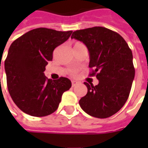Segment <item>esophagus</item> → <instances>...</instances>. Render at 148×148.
I'll list each match as a JSON object with an SVG mask.
<instances>
[{"label": "esophagus", "mask_w": 148, "mask_h": 148, "mask_svg": "<svg viewBox=\"0 0 148 148\" xmlns=\"http://www.w3.org/2000/svg\"><path fill=\"white\" fill-rule=\"evenodd\" d=\"M71 83H72V86L74 87L77 85V82H76V81H72V82H71Z\"/></svg>", "instance_id": "1"}]
</instances>
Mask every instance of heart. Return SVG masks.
Segmentation results:
<instances>
[{
    "mask_svg": "<svg viewBox=\"0 0 148 148\" xmlns=\"http://www.w3.org/2000/svg\"><path fill=\"white\" fill-rule=\"evenodd\" d=\"M84 45L83 43H82V42H74V48H77V47H80V46H82ZM70 73H71V74L72 75V76H76L77 74V73H78V71L77 70H76V69H74V70H71V71H70Z\"/></svg>",
    "mask_w": 148,
    "mask_h": 148,
    "instance_id": "heart-1",
    "label": "heart"
}]
</instances>
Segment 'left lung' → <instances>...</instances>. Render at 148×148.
<instances>
[{"instance_id": "obj_1", "label": "left lung", "mask_w": 148, "mask_h": 148, "mask_svg": "<svg viewBox=\"0 0 148 148\" xmlns=\"http://www.w3.org/2000/svg\"><path fill=\"white\" fill-rule=\"evenodd\" d=\"M72 39L82 41L90 52V76L99 80L97 86L84 82L88 91L79 101L87 114L107 118L116 113L127 101L135 77L132 52L124 38L104 27L77 30Z\"/></svg>"}]
</instances>
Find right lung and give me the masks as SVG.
I'll list each match as a JSON object with an SVG mask.
<instances>
[{"label": "right lung", "instance_id": "add662e5", "mask_svg": "<svg viewBox=\"0 0 148 148\" xmlns=\"http://www.w3.org/2000/svg\"><path fill=\"white\" fill-rule=\"evenodd\" d=\"M72 31L39 27L19 37L9 47L5 61L7 86L19 109L32 116H45L58 109L62 95L70 90L67 77L48 79L45 66L53 51L71 36Z\"/></svg>", "mask_w": 148, "mask_h": 148}]
</instances>
